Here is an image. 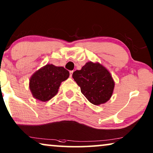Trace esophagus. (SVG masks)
<instances>
[{
    "label": "esophagus",
    "instance_id": "1",
    "mask_svg": "<svg viewBox=\"0 0 153 153\" xmlns=\"http://www.w3.org/2000/svg\"><path fill=\"white\" fill-rule=\"evenodd\" d=\"M73 72H74V71H70V76L72 77V74H73Z\"/></svg>",
    "mask_w": 153,
    "mask_h": 153
}]
</instances>
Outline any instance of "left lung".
<instances>
[{
	"label": "left lung",
	"mask_w": 153,
	"mask_h": 153,
	"mask_svg": "<svg viewBox=\"0 0 153 153\" xmlns=\"http://www.w3.org/2000/svg\"><path fill=\"white\" fill-rule=\"evenodd\" d=\"M72 77L91 103L100 105L111 97L114 81L109 72L100 63L87 62L81 70L73 72Z\"/></svg>",
	"instance_id": "8db88e82"
}]
</instances>
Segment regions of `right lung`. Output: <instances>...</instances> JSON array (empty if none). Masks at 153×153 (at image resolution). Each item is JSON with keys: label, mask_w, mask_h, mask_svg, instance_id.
Wrapping results in <instances>:
<instances>
[{"label": "right lung", "mask_w": 153, "mask_h": 153, "mask_svg": "<svg viewBox=\"0 0 153 153\" xmlns=\"http://www.w3.org/2000/svg\"><path fill=\"white\" fill-rule=\"evenodd\" d=\"M70 76L63 67L47 65L31 76L29 83L30 91L35 99L46 102L58 93L60 83Z\"/></svg>", "instance_id": "obj_1"}]
</instances>
